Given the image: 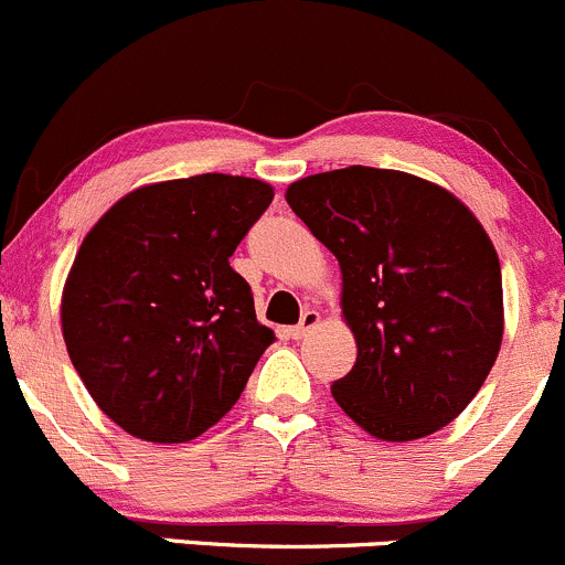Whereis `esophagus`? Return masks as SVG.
<instances>
[{
  "label": "esophagus",
  "mask_w": 565,
  "mask_h": 565,
  "mask_svg": "<svg viewBox=\"0 0 565 565\" xmlns=\"http://www.w3.org/2000/svg\"><path fill=\"white\" fill-rule=\"evenodd\" d=\"M318 321H321V316H318L316 310H305V312H301V321L288 329V337H290V340H305V337L310 334L312 329H316Z\"/></svg>",
  "instance_id": "obj_1"
}]
</instances>
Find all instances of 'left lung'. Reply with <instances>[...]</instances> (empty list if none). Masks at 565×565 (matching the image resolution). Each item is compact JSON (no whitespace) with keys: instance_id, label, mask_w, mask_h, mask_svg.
<instances>
[{"instance_id":"left-lung-1","label":"left lung","mask_w":565,"mask_h":565,"mask_svg":"<svg viewBox=\"0 0 565 565\" xmlns=\"http://www.w3.org/2000/svg\"><path fill=\"white\" fill-rule=\"evenodd\" d=\"M285 201L342 271L356 364L331 397L381 440H416L468 408L503 340V282L490 236L449 190L351 166L288 188Z\"/></svg>"}]
</instances>
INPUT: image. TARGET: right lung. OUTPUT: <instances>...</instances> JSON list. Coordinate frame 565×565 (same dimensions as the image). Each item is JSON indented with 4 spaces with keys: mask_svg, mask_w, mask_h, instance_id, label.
Instances as JSON below:
<instances>
[{
    "mask_svg": "<svg viewBox=\"0 0 565 565\" xmlns=\"http://www.w3.org/2000/svg\"><path fill=\"white\" fill-rule=\"evenodd\" d=\"M275 190L228 173L132 190L86 234L62 294V334L110 422L184 444L242 397L275 331L228 258Z\"/></svg>",
    "mask_w": 565,
    "mask_h": 565,
    "instance_id": "add662e5",
    "label": "right lung"
}]
</instances>
